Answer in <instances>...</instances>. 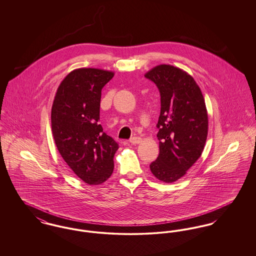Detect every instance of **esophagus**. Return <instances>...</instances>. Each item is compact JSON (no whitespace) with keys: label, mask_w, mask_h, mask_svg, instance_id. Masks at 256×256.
Here are the masks:
<instances>
[{"label":"esophagus","mask_w":256,"mask_h":256,"mask_svg":"<svg viewBox=\"0 0 256 256\" xmlns=\"http://www.w3.org/2000/svg\"><path fill=\"white\" fill-rule=\"evenodd\" d=\"M130 142L132 145H137V144H139V143L142 142V139H141L140 137H132V138H130Z\"/></svg>","instance_id":"34e87169"}]
</instances>
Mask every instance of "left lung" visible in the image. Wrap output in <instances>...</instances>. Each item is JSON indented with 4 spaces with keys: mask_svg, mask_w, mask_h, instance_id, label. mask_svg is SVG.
<instances>
[{
    "mask_svg": "<svg viewBox=\"0 0 256 256\" xmlns=\"http://www.w3.org/2000/svg\"><path fill=\"white\" fill-rule=\"evenodd\" d=\"M145 76L156 84L161 97L159 154L150 169L160 182H174L200 158L206 146L208 115L204 98L193 76L180 68L161 64Z\"/></svg>",
    "mask_w": 256,
    "mask_h": 256,
    "instance_id": "8db88e82",
    "label": "left lung"
}]
</instances>
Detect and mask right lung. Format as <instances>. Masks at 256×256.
Masks as SVG:
<instances>
[{"instance_id": "1", "label": "right lung", "mask_w": 256, "mask_h": 256, "mask_svg": "<svg viewBox=\"0 0 256 256\" xmlns=\"http://www.w3.org/2000/svg\"><path fill=\"white\" fill-rule=\"evenodd\" d=\"M114 72L78 68L58 86L52 106V132L70 169L84 182L98 185L110 178L118 144L100 124L102 89Z\"/></svg>"}]
</instances>
